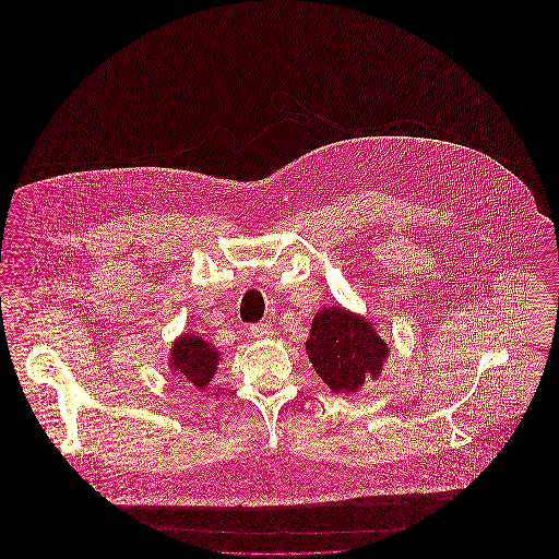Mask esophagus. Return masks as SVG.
Instances as JSON below:
<instances>
[{
	"label": "esophagus",
	"mask_w": 559,
	"mask_h": 559,
	"mask_svg": "<svg viewBox=\"0 0 559 559\" xmlns=\"http://www.w3.org/2000/svg\"><path fill=\"white\" fill-rule=\"evenodd\" d=\"M249 333L253 340H270L274 335V329L270 322H258V324L249 326Z\"/></svg>",
	"instance_id": "1"
}]
</instances>
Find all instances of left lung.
Here are the masks:
<instances>
[{"label":"left lung","instance_id":"left-lung-1","mask_svg":"<svg viewBox=\"0 0 559 559\" xmlns=\"http://www.w3.org/2000/svg\"><path fill=\"white\" fill-rule=\"evenodd\" d=\"M306 352L320 379L344 394L358 392L365 379L381 374L390 347L371 320L337 306L317 312Z\"/></svg>","mask_w":559,"mask_h":559}]
</instances>
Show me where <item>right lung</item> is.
<instances>
[{"mask_svg": "<svg viewBox=\"0 0 559 559\" xmlns=\"http://www.w3.org/2000/svg\"><path fill=\"white\" fill-rule=\"evenodd\" d=\"M219 360L222 358L215 352V346L194 333L180 335L169 352V367L174 374L187 381L190 388L199 390H203L212 381Z\"/></svg>", "mask_w": 559, "mask_h": 559, "instance_id": "1", "label": "right lung"}]
</instances>
